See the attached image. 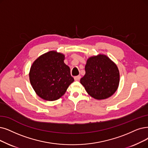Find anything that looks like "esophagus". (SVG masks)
Listing matches in <instances>:
<instances>
[{"instance_id":"1","label":"esophagus","mask_w":148,"mask_h":148,"mask_svg":"<svg viewBox=\"0 0 148 148\" xmlns=\"http://www.w3.org/2000/svg\"><path fill=\"white\" fill-rule=\"evenodd\" d=\"M80 78H81V76H79V75L76 76H75V77H74V79H75V80L76 81H79V80L80 79Z\"/></svg>"}]
</instances>
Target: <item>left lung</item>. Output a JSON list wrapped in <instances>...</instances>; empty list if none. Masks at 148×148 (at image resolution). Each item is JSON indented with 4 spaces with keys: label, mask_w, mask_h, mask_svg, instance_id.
Wrapping results in <instances>:
<instances>
[{
    "label": "left lung",
    "mask_w": 148,
    "mask_h": 148,
    "mask_svg": "<svg viewBox=\"0 0 148 148\" xmlns=\"http://www.w3.org/2000/svg\"><path fill=\"white\" fill-rule=\"evenodd\" d=\"M85 71L80 82L92 98L104 99L116 91L120 82L119 70L108 56L99 54L88 58Z\"/></svg>",
    "instance_id": "obj_1"
}]
</instances>
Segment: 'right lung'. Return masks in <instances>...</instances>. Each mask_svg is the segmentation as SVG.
I'll return each mask as SVG.
<instances>
[{
  "mask_svg": "<svg viewBox=\"0 0 148 148\" xmlns=\"http://www.w3.org/2000/svg\"><path fill=\"white\" fill-rule=\"evenodd\" d=\"M64 59V54L52 50L40 55L32 65L29 72L31 85L38 95L46 101L61 98L74 81Z\"/></svg>",
  "mask_w": 148,
  "mask_h": 148,
  "instance_id": "obj_1",
  "label": "right lung"
}]
</instances>
